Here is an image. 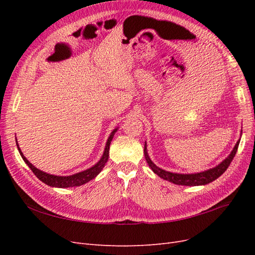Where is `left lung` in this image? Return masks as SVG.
Returning <instances> with one entry per match:
<instances>
[{"label": "left lung", "mask_w": 255, "mask_h": 255, "mask_svg": "<svg viewBox=\"0 0 255 255\" xmlns=\"http://www.w3.org/2000/svg\"><path fill=\"white\" fill-rule=\"evenodd\" d=\"M239 141H241V139L237 141L233 151L231 152L230 155L225 160H223L221 164L216 166L215 168L210 169V170H206V171L200 172V173H192V174L172 173V172L165 171V170H163V169L158 168L155 164H153L152 160L150 159V157L148 155V152H146L145 142H144V157H145V160H146V163H148L149 167L153 170V172L157 174L158 176H160L161 179H164L166 181H169V182H171L176 185H184V186H198V185H205V184H208V183L215 181L227 170L228 167L231 164V161H232V159L234 158L235 154L237 152Z\"/></svg>", "instance_id": "left-lung-1"}]
</instances>
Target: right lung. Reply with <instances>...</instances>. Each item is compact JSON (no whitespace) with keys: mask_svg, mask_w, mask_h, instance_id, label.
I'll return each mask as SVG.
<instances>
[{"mask_svg":"<svg viewBox=\"0 0 255 255\" xmlns=\"http://www.w3.org/2000/svg\"><path fill=\"white\" fill-rule=\"evenodd\" d=\"M117 132V128L114 129L111 136L109 137V139H107V142H106V146H105V150H104V153L103 155L101 157V159H100L98 163L94 166L91 167L89 169H87V170L85 171H82V172H79L76 174H73V175H69V176H58V175H52V174H49V173H45L41 170H39V169H37L36 167H34L32 164L29 163V161L25 158V156L23 155V153L21 152L19 145H18V142H17V146H18V150L20 152V155L22 156L23 160L25 161L26 165L30 168V170L33 171V173L39 179L41 182L45 183L47 185H49V186H52V187H59V188H67V187H74V186H80V185H83L85 183L89 182L90 180L95 179V177L101 172V170L103 169V167L105 166L107 159H109V155H110V145H111V142L113 140V137L115 135V133Z\"/></svg>","mask_w":255,"mask_h":255,"instance_id":"add662e5","label":"right lung"}]
</instances>
